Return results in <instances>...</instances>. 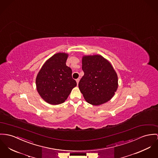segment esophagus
Returning <instances> with one entry per match:
<instances>
[{"label":"esophagus","mask_w":158,"mask_h":158,"mask_svg":"<svg viewBox=\"0 0 158 158\" xmlns=\"http://www.w3.org/2000/svg\"><path fill=\"white\" fill-rule=\"evenodd\" d=\"M79 80H80V79H79V78H78V79H76V82H77V85H78V84H79Z\"/></svg>","instance_id":"1"}]
</instances>
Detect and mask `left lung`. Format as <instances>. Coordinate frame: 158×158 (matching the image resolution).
Returning a JSON list of instances; mask_svg holds the SVG:
<instances>
[{
	"instance_id": "8db88e82",
	"label": "left lung",
	"mask_w": 158,
	"mask_h": 158,
	"mask_svg": "<svg viewBox=\"0 0 158 158\" xmlns=\"http://www.w3.org/2000/svg\"><path fill=\"white\" fill-rule=\"evenodd\" d=\"M82 69L84 75L79 88L85 100L97 106L110 100L118 88V77L109 62L100 55L85 56Z\"/></svg>"
}]
</instances>
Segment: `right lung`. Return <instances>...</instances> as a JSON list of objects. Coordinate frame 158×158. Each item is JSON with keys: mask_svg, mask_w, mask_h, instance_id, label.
<instances>
[{"mask_svg": "<svg viewBox=\"0 0 158 158\" xmlns=\"http://www.w3.org/2000/svg\"><path fill=\"white\" fill-rule=\"evenodd\" d=\"M68 55L58 53L43 65L36 78L37 91L46 102L62 103L77 84L72 78V70L66 65Z\"/></svg>", "mask_w": 158, "mask_h": 158, "instance_id": "1", "label": "right lung"}]
</instances>
